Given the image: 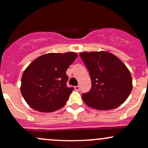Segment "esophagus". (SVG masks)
Masks as SVG:
<instances>
[{"mask_svg": "<svg viewBox=\"0 0 148 148\" xmlns=\"http://www.w3.org/2000/svg\"><path fill=\"white\" fill-rule=\"evenodd\" d=\"M74 89H76V91H79L80 90V86H74Z\"/></svg>", "mask_w": 148, "mask_h": 148, "instance_id": "1", "label": "esophagus"}]
</instances>
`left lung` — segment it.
I'll use <instances>...</instances> for the list:
<instances>
[{"mask_svg": "<svg viewBox=\"0 0 148 148\" xmlns=\"http://www.w3.org/2000/svg\"><path fill=\"white\" fill-rule=\"evenodd\" d=\"M92 80V87L82 95L85 104L99 110L116 108L127 99L132 89L130 72L123 62L107 51L79 54Z\"/></svg>", "mask_w": 148, "mask_h": 148, "instance_id": "1", "label": "left lung"}]
</instances>
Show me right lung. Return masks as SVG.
I'll return each instance as SVG.
<instances>
[{"instance_id":"obj_1","label":"right lung","mask_w":148,"mask_h":148,"mask_svg":"<svg viewBox=\"0 0 148 148\" xmlns=\"http://www.w3.org/2000/svg\"><path fill=\"white\" fill-rule=\"evenodd\" d=\"M77 57L74 52L46 53L28 65L22 76L21 92L30 107L51 112L65 105L74 89L67 86L66 71Z\"/></svg>"}]
</instances>
